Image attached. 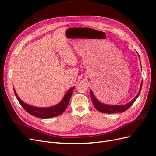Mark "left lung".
Returning <instances> with one entry per match:
<instances>
[{
  "label": "left lung",
  "instance_id": "1",
  "mask_svg": "<svg viewBox=\"0 0 156 156\" xmlns=\"http://www.w3.org/2000/svg\"><path fill=\"white\" fill-rule=\"evenodd\" d=\"M140 60V58H139ZM142 69V68H141ZM143 85V81L140 83V86L139 88V93L136 95L133 100L129 103H126L124 105H108V104H105V103H103L101 101H99L96 97L94 95L92 90H90V96L92 103L94 104V106L95 107L96 109L101 112L103 113H108V114H112V113H117V112H123L126 111V110L128 109V108L133 104V103L135 101V100L137 99L139 96L140 95V93L141 91V88H142Z\"/></svg>",
  "mask_w": 156,
  "mask_h": 156
}]
</instances>
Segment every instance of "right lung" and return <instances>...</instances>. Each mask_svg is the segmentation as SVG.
I'll use <instances>...</instances> for the list:
<instances>
[{
  "mask_svg": "<svg viewBox=\"0 0 156 156\" xmlns=\"http://www.w3.org/2000/svg\"><path fill=\"white\" fill-rule=\"evenodd\" d=\"M74 88L75 86L69 89L66 94L62 98V100L58 104L49 107H38L27 104V103L23 102L20 97L18 96L14 88L13 91L18 101L20 102L21 105L24 108V109L27 112H29L32 116L40 118V119H49V118H53L60 115L66 110V108L68 105L70 98L72 95Z\"/></svg>",
  "mask_w": 156,
  "mask_h": 156,
  "instance_id": "right-lung-1",
  "label": "right lung"
}]
</instances>
